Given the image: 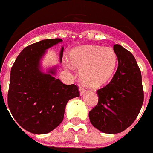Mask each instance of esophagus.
<instances>
[{"mask_svg":"<svg viewBox=\"0 0 153 153\" xmlns=\"http://www.w3.org/2000/svg\"><path fill=\"white\" fill-rule=\"evenodd\" d=\"M79 90H80V95H81V96H82V95H84V92H85V88H84V87H82L81 85H80V86L79 87Z\"/></svg>","mask_w":153,"mask_h":153,"instance_id":"esophagus-1","label":"esophagus"}]
</instances>
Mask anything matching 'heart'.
I'll list each match as a JSON object with an SVG mask.
<instances>
[{
	"mask_svg": "<svg viewBox=\"0 0 153 153\" xmlns=\"http://www.w3.org/2000/svg\"><path fill=\"white\" fill-rule=\"evenodd\" d=\"M69 62L73 68L81 71L83 84L96 88L106 84L112 76L117 65V55L111 47L84 46L71 51Z\"/></svg>",
	"mask_w": 153,
	"mask_h": 153,
	"instance_id": "obj_1",
	"label": "heart"
}]
</instances>
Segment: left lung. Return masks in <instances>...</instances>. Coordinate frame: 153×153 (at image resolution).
Here are the masks:
<instances>
[{"mask_svg":"<svg viewBox=\"0 0 153 153\" xmlns=\"http://www.w3.org/2000/svg\"><path fill=\"white\" fill-rule=\"evenodd\" d=\"M118 68L108 84L97 91L98 104L89 112L94 127L105 134H118L133 124L144 101L141 73L134 55L114 46Z\"/></svg>","mask_w":153,"mask_h":153,"instance_id":"8db88e82","label":"left lung"}]
</instances>
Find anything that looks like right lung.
<instances>
[{"label": "right lung", "instance_id": "add662e5", "mask_svg": "<svg viewBox=\"0 0 153 153\" xmlns=\"http://www.w3.org/2000/svg\"><path fill=\"white\" fill-rule=\"evenodd\" d=\"M62 42L61 39H44L27 46L11 69L8 108L14 123L32 134L53 130L64 118L68 101L80 96L76 85H66L53 76L57 66L46 73L42 71L41 59L46 50ZM63 51L62 47L61 62Z\"/></svg>", "mask_w": 153, "mask_h": 153}]
</instances>
